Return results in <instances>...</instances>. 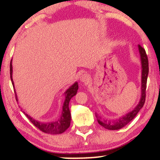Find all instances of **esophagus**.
Returning <instances> with one entry per match:
<instances>
[{
    "mask_svg": "<svg viewBox=\"0 0 160 160\" xmlns=\"http://www.w3.org/2000/svg\"><path fill=\"white\" fill-rule=\"evenodd\" d=\"M90 77L88 74H82L80 76V81L83 83H88L90 82Z\"/></svg>",
    "mask_w": 160,
    "mask_h": 160,
    "instance_id": "obj_1",
    "label": "esophagus"
}]
</instances>
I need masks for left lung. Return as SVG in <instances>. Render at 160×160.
Here are the masks:
<instances>
[{"instance_id": "1", "label": "left lung", "mask_w": 160, "mask_h": 160, "mask_svg": "<svg viewBox=\"0 0 160 160\" xmlns=\"http://www.w3.org/2000/svg\"><path fill=\"white\" fill-rule=\"evenodd\" d=\"M138 51L140 53V61H141V67H142V75H141V97H140V102L136 107L133 109L128 113H126L125 115L118 118V119L113 121H107L102 120V118L96 113V117L98 123L104 128L108 130H118L122 128L123 127L126 126L129 122L133 119L135 116L138 114L139 111L142 109L143 105L145 102V91H146V85H147L148 75L149 72L148 67V59L147 54H146L145 50L141 46L138 45Z\"/></svg>"}]
</instances>
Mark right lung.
<instances>
[{
  "label": "right lung",
  "mask_w": 160,
  "mask_h": 160,
  "mask_svg": "<svg viewBox=\"0 0 160 160\" xmlns=\"http://www.w3.org/2000/svg\"><path fill=\"white\" fill-rule=\"evenodd\" d=\"M10 79L12 81V84L14 88V91L15 93V97L16 100H18L17 94L15 90L14 86V82L12 80V60L10 61ZM78 90V84L77 82H75L73 85H71L68 90L65 92V100L63 105V110H62L61 115L60 118L57 119L56 121H51V122H40L39 121L35 120L34 118L31 117L30 116L26 113L24 111L22 112L25 113V116L28 118V119L31 122L34 124V126H36L37 128H39L40 131L42 132H46V133L48 134H61L69 128L70 125V121H71V115H70V109H69V102L70 100L71 99L72 97H74L75 94H77V92Z\"/></svg>",
  "instance_id": "right-lung-1"
}]
</instances>
